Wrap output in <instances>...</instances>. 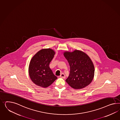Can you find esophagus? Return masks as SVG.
Masks as SVG:
<instances>
[{
  "label": "esophagus",
  "mask_w": 120,
  "mask_h": 120,
  "mask_svg": "<svg viewBox=\"0 0 120 120\" xmlns=\"http://www.w3.org/2000/svg\"><path fill=\"white\" fill-rule=\"evenodd\" d=\"M60 77L61 78H63V79H65L66 78L65 75L64 73H62L60 75Z\"/></svg>",
  "instance_id": "esophagus-1"
}]
</instances>
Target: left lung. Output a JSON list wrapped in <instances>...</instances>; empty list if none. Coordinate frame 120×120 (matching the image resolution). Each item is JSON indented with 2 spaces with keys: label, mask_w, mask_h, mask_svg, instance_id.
<instances>
[{
  "label": "left lung",
  "mask_w": 120,
  "mask_h": 120,
  "mask_svg": "<svg viewBox=\"0 0 120 120\" xmlns=\"http://www.w3.org/2000/svg\"><path fill=\"white\" fill-rule=\"evenodd\" d=\"M64 55L70 67V75L66 82L74 89H82L89 85L94 78L95 68L89 56L77 49L65 51Z\"/></svg>",
  "instance_id": "8db88e82"
}]
</instances>
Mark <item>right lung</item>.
<instances>
[{"mask_svg":"<svg viewBox=\"0 0 120 120\" xmlns=\"http://www.w3.org/2000/svg\"><path fill=\"white\" fill-rule=\"evenodd\" d=\"M55 54V51L51 49H43L31 59L28 73L31 80L36 85L46 88L57 79L49 67Z\"/></svg>","mask_w":120,"mask_h":120,"instance_id":"right-lung-1","label":"right lung"}]
</instances>
